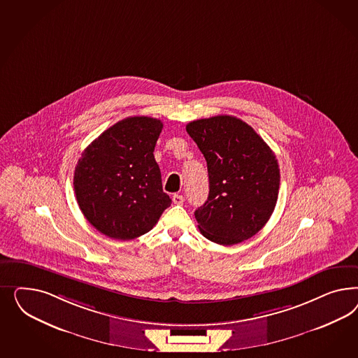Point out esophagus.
Instances as JSON below:
<instances>
[{"instance_id":"1","label":"esophagus","mask_w":358,"mask_h":358,"mask_svg":"<svg viewBox=\"0 0 358 358\" xmlns=\"http://www.w3.org/2000/svg\"><path fill=\"white\" fill-rule=\"evenodd\" d=\"M173 202L176 205H182L185 202L184 195L182 194H174Z\"/></svg>"}]
</instances>
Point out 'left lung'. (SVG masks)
<instances>
[{"mask_svg":"<svg viewBox=\"0 0 358 358\" xmlns=\"http://www.w3.org/2000/svg\"><path fill=\"white\" fill-rule=\"evenodd\" d=\"M186 131L203 153L208 172L207 201L194 213L201 234L220 245L252 238L266 224L277 203L275 155L236 117L193 120Z\"/></svg>","mask_w":358,"mask_h":358,"instance_id":"1","label":"left lung"}]
</instances>
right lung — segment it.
<instances>
[{
	"instance_id": "right-lung-1",
	"label": "right lung",
	"mask_w": 358,
	"mask_h": 358,
	"mask_svg": "<svg viewBox=\"0 0 358 358\" xmlns=\"http://www.w3.org/2000/svg\"><path fill=\"white\" fill-rule=\"evenodd\" d=\"M162 130L163 122L150 117L120 120L92 141L77 162V203L87 222L108 238H139L172 203L153 156Z\"/></svg>"
}]
</instances>
